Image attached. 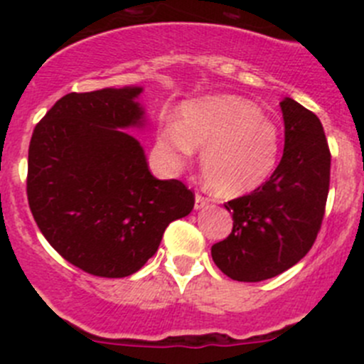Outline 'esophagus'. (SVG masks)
Segmentation results:
<instances>
[{
	"instance_id": "obj_1",
	"label": "esophagus",
	"mask_w": 364,
	"mask_h": 364,
	"mask_svg": "<svg viewBox=\"0 0 364 364\" xmlns=\"http://www.w3.org/2000/svg\"><path fill=\"white\" fill-rule=\"evenodd\" d=\"M208 204H209L208 199H204L203 196H199V193H197V196H196V209H203Z\"/></svg>"
}]
</instances>
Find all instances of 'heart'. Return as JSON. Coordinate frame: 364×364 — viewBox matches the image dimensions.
Here are the masks:
<instances>
[{
  "mask_svg": "<svg viewBox=\"0 0 364 364\" xmlns=\"http://www.w3.org/2000/svg\"><path fill=\"white\" fill-rule=\"evenodd\" d=\"M280 132L253 102L236 95H213L186 102L179 119L164 121L161 155L181 168L200 148L199 164L213 192L240 197L260 188L280 159Z\"/></svg>",
  "mask_w": 364,
  "mask_h": 364,
  "instance_id": "b5f03b06",
  "label": "heart"
}]
</instances>
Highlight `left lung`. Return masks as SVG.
Masks as SVG:
<instances>
[{"instance_id":"8db88e82","label":"left lung","mask_w":364,"mask_h":364,"mask_svg":"<svg viewBox=\"0 0 364 364\" xmlns=\"http://www.w3.org/2000/svg\"><path fill=\"white\" fill-rule=\"evenodd\" d=\"M284 156L271 178L248 196L229 200L232 232L211 247L223 274L262 282L299 262L324 218L331 153L321 119L292 98L280 102Z\"/></svg>"}]
</instances>
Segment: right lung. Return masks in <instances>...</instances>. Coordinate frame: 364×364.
<instances>
[{"instance_id":"1","label":"right lung","mask_w":364,"mask_h":364,"mask_svg":"<svg viewBox=\"0 0 364 364\" xmlns=\"http://www.w3.org/2000/svg\"><path fill=\"white\" fill-rule=\"evenodd\" d=\"M142 87L68 93L33 130L28 203L50 247L104 278L130 277L160 247L165 229L190 215L193 193L149 172L141 142Z\"/></svg>"}]
</instances>
